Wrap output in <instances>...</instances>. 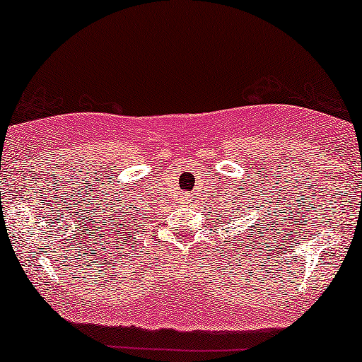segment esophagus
<instances>
[{
    "instance_id": "34e87169",
    "label": "esophagus",
    "mask_w": 362,
    "mask_h": 362,
    "mask_svg": "<svg viewBox=\"0 0 362 362\" xmlns=\"http://www.w3.org/2000/svg\"><path fill=\"white\" fill-rule=\"evenodd\" d=\"M185 202H187V204H189V202H192V199H185Z\"/></svg>"
}]
</instances>
